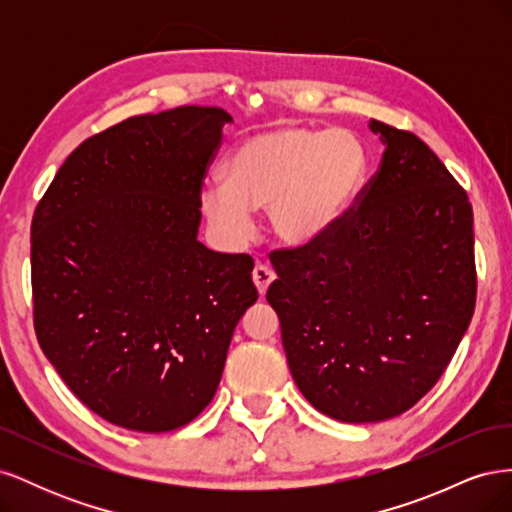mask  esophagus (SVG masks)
<instances>
[{
  "instance_id": "esophagus-1",
  "label": "esophagus",
  "mask_w": 512,
  "mask_h": 512,
  "mask_svg": "<svg viewBox=\"0 0 512 512\" xmlns=\"http://www.w3.org/2000/svg\"><path fill=\"white\" fill-rule=\"evenodd\" d=\"M252 280H254V284H256V290H258L260 297H265V294H267V288H269V286H271V282L275 280V273H273L267 265H262V262H258V265L254 267Z\"/></svg>"
}]
</instances>
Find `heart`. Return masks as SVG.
Masks as SVG:
<instances>
[{
  "mask_svg": "<svg viewBox=\"0 0 512 512\" xmlns=\"http://www.w3.org/2000/svg\"><path fill=\"white\" fill-rule=\"evenodd\" d=\"M365 170L367 153L352 132L277 126L241 141L226 160V179L200 185L198 205L230 243L250 235L252 209L267 207L275 241L307 247L344 220Z\"/></svg>",
  "mask_w": 512,
  "mask_h": 512,
  "instance_id": "b5f03b06",
  "label": "heart"
}]
</instances>
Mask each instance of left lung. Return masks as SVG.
Returning <instances> with one entry per match:
<instances>
[{
  "label": "left lung",
  "mask_w": 512,
  "mask_h": 512,
  "mask_svg": "<svg viewBox=\"0 0 512 512\" xmlns=\"http://www.w3.org/2000/svg\"><path fill=\"white\" fill-rule=\"evenodd\" d=\"M384 145L359 207L327 237L275 252L267 301L305 399L342 423L410 410L451 363L476 303L468 194L421 138Z\"/></svg>",
  "instance_id": "left-lung-1"
}]
</instances>
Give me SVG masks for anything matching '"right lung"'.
<instances>
[{
  "instance_id": "right-lung-1",
  "label": "right lung",
  "mask_w": 512,
  "mask_h": 512,
  "mask_svg": "<svg viewBox=\"0 0 512 512\" xmlns=\"http://www.w3.org/2000/svg\"><path fill=\"white\" fill-rule=\"evenodd\" d=\"M232 117L179 106L87 138L34 213V322L70 391L108 423L162 433L213 399L254 260L198 241V190Z\"/></svg>"
}]
</instances>
